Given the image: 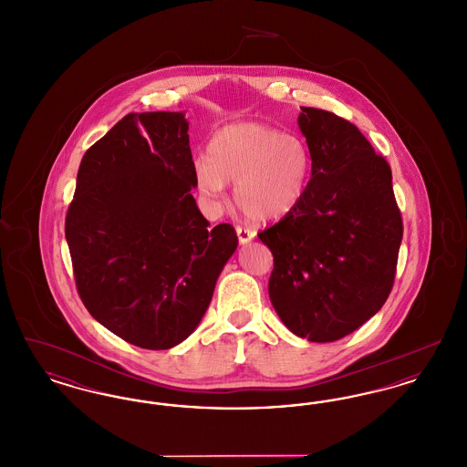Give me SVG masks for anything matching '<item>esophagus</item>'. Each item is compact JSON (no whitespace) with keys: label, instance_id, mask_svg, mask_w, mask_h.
I'll list each match as a JSON object with an SVG mask.
<instances>
[{"label":"esophagus","instance_id":"esophagus-1","mask_svg":"<svg viewBox=\"0 0 467 467\" xmlns=\"http://www.w3.org/2000/svg\"><path fill=\"white\" fill-rule=\"evenodd\" d=\"M236 234H238V242L240 244H250L254 238H255V233L252 229H246V227H236Z\"/></svg>","mask_w":467,"mask_h":467}]
</instances>
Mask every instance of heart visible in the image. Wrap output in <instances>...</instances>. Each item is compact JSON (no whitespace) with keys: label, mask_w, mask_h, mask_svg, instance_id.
<instances>
[{"label":"heart","mask_w":467,"mask_h":467,"mask_svg":"<svg viewBox=\"0 0 467 467\" xmlns=\"http://www.w3.org/2000/svg\"><path fill=\"white\" fill-rule=\"evenodd\" d=\"M310 150L292 134L261 122L223 126L208 143V157L194 164L200 191L221 196L234 185V200L255 223L278 221L303 198L310 177Z\"/></svg>","instance_id":"heart-1"}]
</instances>
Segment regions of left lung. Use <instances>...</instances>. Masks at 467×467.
I'll use <instances>...</instances> for the list:
<instances>
[{
  "label": "left lung",
  "instance_id": "obj_1",
  "mask_svg": "<svg viewBox=\"0 0 467 467\" xmlns=\"http://www.w3.org/2000/svg\"><path fill=\"white\" fill-rule=\"evenodd\" d=\"M311 180L297 206L259 233L273 254L269 299L290 333L315 343L354 333L387 301L402 223L387 161L348 120L301 107Z\"/></svg>",
  "mask_w": 467,
  "mask_h": 467
}]
</instances>
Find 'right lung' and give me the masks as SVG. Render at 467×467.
Here are the masks:
<instances>
[{"mask_svg":"<svg viewBox=\"0 0 467 467\" xmlns=\"http://www.w3.org/2000/svg\"><path fill=\"white\" fill-rule=\"evenodd\" d=\"M183 111L128 113L82 157L67 208L77 289L90 315L149 350L180 345L200 326L238 246L210 227Z\"/></svg>","mask_w":467,"mask_h":467,"instance_id":"obj_1","label":"right lung"}]
</instances>
